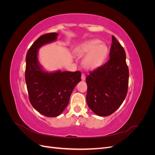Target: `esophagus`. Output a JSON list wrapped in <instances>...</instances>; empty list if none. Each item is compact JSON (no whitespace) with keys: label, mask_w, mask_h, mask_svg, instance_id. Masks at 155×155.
Masks as SVG:
<instances>
[{"label":"esophagus","mask_w":155,"mask_h":155,"mask_svg":"<svg viewBox=\"0 0 155 155\" xmlns=\"http://www.w3.org/2000/svg\"><path fill=\"white\" fill-rule=\"evenodd\" d=\"M81 80L82 81H85V75L84 74H81Z\"/></svg>","instance_id":"34e87169"}]
</instances>
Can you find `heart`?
I'll return each mask as SVG.
<instances>
[{"label": "heart", "mask_w": 155, "mask_h": 155, "mask_svg": "<svg viewBox=\"0 0 155 155\" xmlns=\"http://www.w3.org/2000/svg\"><path fill=\"white\" fill-rule=\"evenodd\" d=\"M99 39H92L79 45L74 50V53L78 57L83 58V66L87 69H94L104 61L108 53L107 46L101 44Z\"/></svg>", "instance_id": "heart-1"}]
</instances>
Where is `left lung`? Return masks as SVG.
Masks as SVG:
<instances>
[{
  "mask_svg": "<svg viewBox=\"0 0 155 155\" xmlns=\"http://www.w3.org/2000/svg\"><path fill=\"white\" fill-rule=\"evenodd\" d=\"M87 103L96 114L107 116L122 104L127 93L129 68L124 48L112 37L109 60L87 76Z\"/></svg>",
  "mask_w": 155,
  "mask_h": 155,
  "instance_id": "1",
  "label": "left lung"
}]
</instances>
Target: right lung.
Returning <instances> with one entry per match:
<instances>
[{"label":"right lung","instance_id":"1","mask_svg":"<svg viewBox=\"0 0 155 155\" xmlns=\"http://www.w3.org/2000/svg\"><path fill=\"white\" fill-rule=\"evenodd\" d=\"M58 36L57 33L40 36L31 46L26 57L25 80L30 101L37 111L47 117L62 113L75 87L81 80L79 71L48 72L40 64L39 49L55 41Z\"/></svg>","mask_w":155,"mask_h":155}]
</instances>
